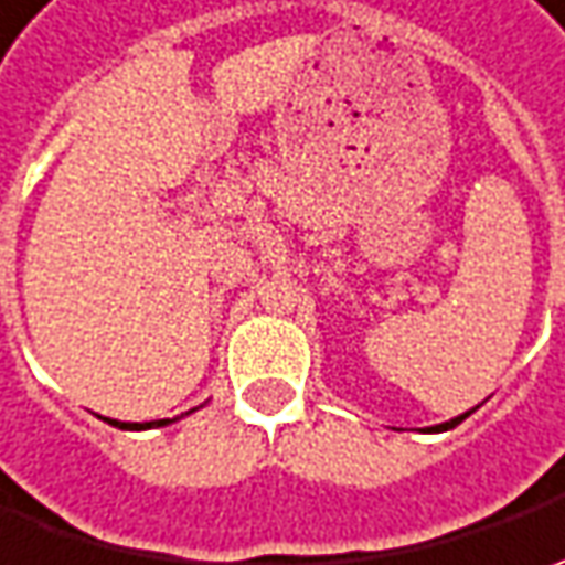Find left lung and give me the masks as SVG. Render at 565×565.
<instances>
[{"instance_id": "1", "label": "left lung", "mask_w": 565, "mask_h": 565, "mask_svg": "<svg viewBox=\"0 0 565 565\" xmlns=\"http://www.w3.org/2000/svg\"><path fill=\"white\" fill-rule=\"evenodd\" d=\"M466 418H468V412H466V415H459V418H452V422L437 424V427H434V430H449V427H456V424H459V422H466Z\"/></svg>"}]
</instances>
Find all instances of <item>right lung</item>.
Masks as SVG:
<instances>
[{
  "instance_id": "obj_1",
  "label": "right lung",
  "mask_w": 565,
  "mask_h": 565,
  "mask_svg": "<svg viewBox=\"0 0 565 565\" xmlns=\"http://www.w3.org/2000/svg\"><path fill=\"white\" fill-rule=\"evenodd\" d=\"M116 424V427H121V430H128V427H163V424H169V418H163V422H147V424H125V422H109Z\"/></svg>"
}]
</instances>
